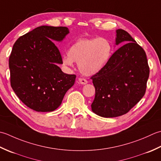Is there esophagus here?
Returning <instances> with one entry per match:
<instances>
[{"label":"esophagus","instance_id":"1","mask_svg":"<svg viewBox=\"0 0 161 161\" xmlns=\"http://www.w3.org/2000/svg\"><path fill=\"white\" fill-rule=\"evenodd\" d=\"M78 83H80L82 85H85V84L87 83V80L86 79H85V78H79L78 79Z\"/></svg>","mask_w":161,"mask_h":161}]
</instances>
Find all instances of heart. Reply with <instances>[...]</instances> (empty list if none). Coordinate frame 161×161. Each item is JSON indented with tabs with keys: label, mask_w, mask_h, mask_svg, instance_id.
<instances>
[{
	"label": "heart",
	"mask_w": 161,
	"mask_h": 161,
	"mask_svg": "<svg viewBox=\"0 0 161 161\" xmlns=\"http://www.w3.org/2000/svg\"><path fill=\"white\" fill-rule=\"evenodd\" d=\"M112 53L113 44L107 38H81L71 46L62 62L66 67H72L74 62H76L81 73L90 76L106 66Z\"/></svg>",
	"instance_id": "b5f03b06"
}]
</instances>
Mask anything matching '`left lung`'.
I'll list each match as a JSON object with an SVG mask.
<instances>
[{
  "instance_id": "obj_1",
  "label": "left lung",
  "mask_w": 161,
  "mask_h": 161,
  "mask_svg": "<svg viewBox=\"0 0 161 161\" xmlns=\"http://www.w3.org/2000/svg\"><path fill=\"white\" fill-rule=\"evenodd\" d=\"M116 45L124 44L102 69L91 77L95 87L92 110L102 117L127 113L145 95L149 67L144 49L125 31H116Z\"/></svg>"
}]
</instances>
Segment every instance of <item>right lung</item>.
Wrapping results in <instances>:
<instances>
[{"label":"right lung","mask_w":161,"mask_h":161,"mask_svg":"<svg viewBox=\"0 0 161 161\" xmlns=\"http://www.w3.org/2000/svg\"><path fill=\"white\" fill-rule=\"evenodd\" d=\"M67 27L42 25L16 41L9 58L12 88L23 103L37 112H51L60 106L76 75L58 67L62 57L53 42H62Z\"/></svg>","instance_id":"right-lung-1"}]
</instances>
